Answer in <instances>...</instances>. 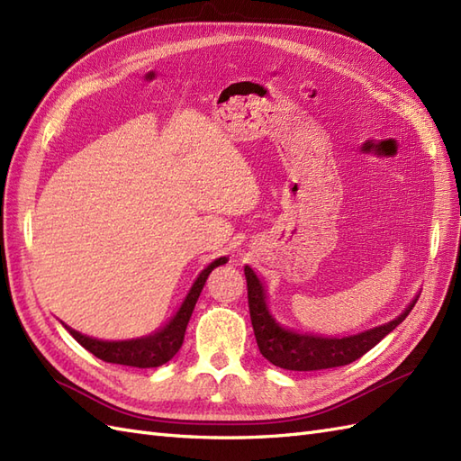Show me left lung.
<instances>
[{
    "label": "left lung",
    "mask_w": 461,
    "mask_h": 461,
    "mask_svg": "<svg viewBox=\"0 0 461 461\" xmlns=\"http://www.w3.org/2000/svg\"><path fill=\"white\" fill-rule=\"evenodd\" d=\"M247 278V298H249V313L251 325L255 331V339L258 350L263 357L273 362L278 368L296 370V372H312V370H327L345 366L364 357L366 352L374 348L380 340L392 333L393 329L405 320L409 312L415 308L419 298L409 303V308L395 317L393 321L385 325L374 327L370 331H364L350 337H317V335H303L296 331H288L268 312L267 294L261 285V280L249 267H245Z\"/></svg>",
    "instance_id": "8db88e82"
}]
</instances>
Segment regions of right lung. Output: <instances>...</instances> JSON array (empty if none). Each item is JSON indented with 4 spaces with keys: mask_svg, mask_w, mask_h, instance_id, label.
Wrapping results in <instances>:
<instances>
[{
    "mask_svg": "<svg viewBox=\"0 0 461 461\" xmlns=\"http://www.w3.org/2000/svg\"><path fill=\"white\" fill-rule=\"evenodd\" d=\"M226 263H228V257H220L214 263H210L194 280L191 292L186 294L183 305L179 308V312L175 313L173 320L153 335L132 339V340H99V339H91L87 335H81L64 323L62 325L68 329L69 335H72L81 347L89 350L91 354H95L97 358L104 362L134 366V368H158V366L169 362L183 347L188 320H191L196 300L206 285V278L216 267L226 265Z\"/></svg>",
    "mask_w": 461,
    "mask_h": 461,
    "instance_id": "obj_1",
    "label": "right lung"
}]
</instances>
